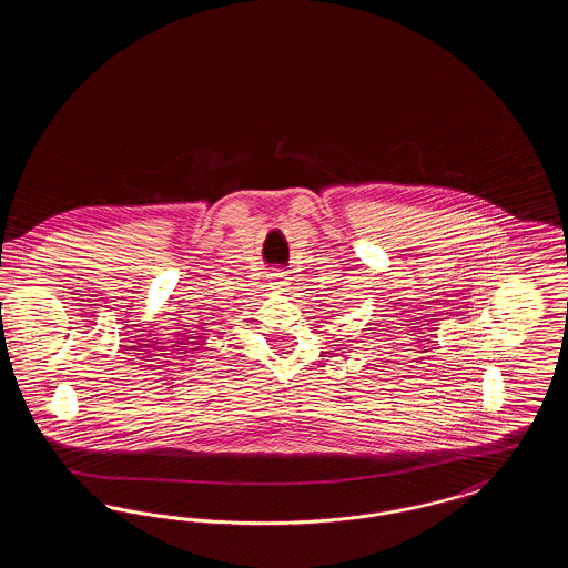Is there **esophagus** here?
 Segmentation results:
<instances>
[{"mask_svg":"<svg viewBox=\"0 0 568 568\" xmlns=\"http://www.w3.org/2000/svg\"><path fill=\"white\" fill-rule=\"evenodd\" d=\"M272 276H274V285L278 287V292H287V285L292 281L290 272L276 271L272 272Z\"/></svg>","mask_w":568,"mask_h":568,"instance_id":"34e87169","label":"esophagus"}]
</instances>
